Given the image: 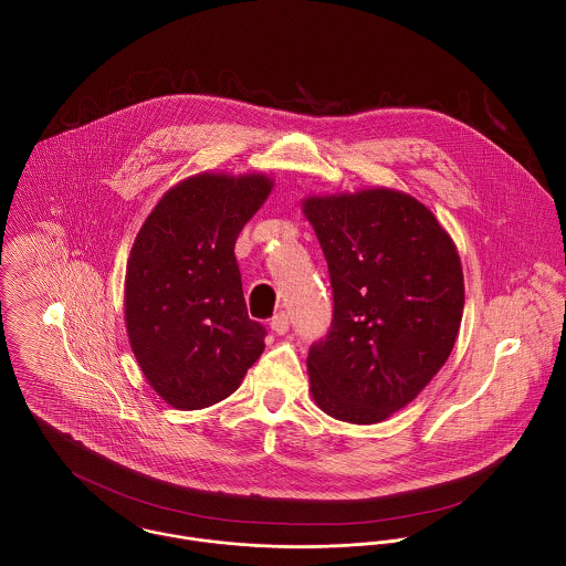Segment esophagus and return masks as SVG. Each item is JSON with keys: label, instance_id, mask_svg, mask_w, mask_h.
Instances as JSON below:
<instances>
[{"label": "esophagus", "instance_id": "obj_1", "mask_svg": "<svg viewBox=\"0 0 566 566\" xmlns=\"http://www.w3.org/2000/svg\"><path fill=\"white\" fill-rule=\"evenodd\" d=\"M270 326H272V331H274V333L283 335V333H287V331H290V316H287L285 312H276V314H274V318H272V323H270Z\"/></svg>", "mask_w": 566, "mask_h": 566}]
</instances>
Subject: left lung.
Wrapping results in <instances>:
<instances>
[{"instance_id":"8db88e82","label":"left lung","mask_w":566,"mask_h":566,"mask_svg":"<svg viewBox=\"0 0 566 566\" xmlns=\"http://www.w3.org/2000/svg\"><path fill=\"white\" fill-rule=\"evenodd\" d=\"M303 211L328 265L333 321L312 344V397L324 413L381 422L449 359L464 312L460 254L436 216L395 189L312 196Z\"/></svg>"}]
</instances>
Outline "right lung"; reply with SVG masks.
<instances>
[{"mask_svg": "<svg viewBox=\"0 0 566 566\" xmlns=\"http://www.w3.org/2000/svg\"><path fill=\"white\" fill-rule=\"evenodd\" d=\"M270 191L263 174L191 176L163 196L133 243L128 339L171 407L227 399L265 348V326L248 318L235 242Z\"/></svg>", "mask_w": 566, "mask_h": 566, "instance_id": "add662e5", "label": "right lung"}]
</instances>
